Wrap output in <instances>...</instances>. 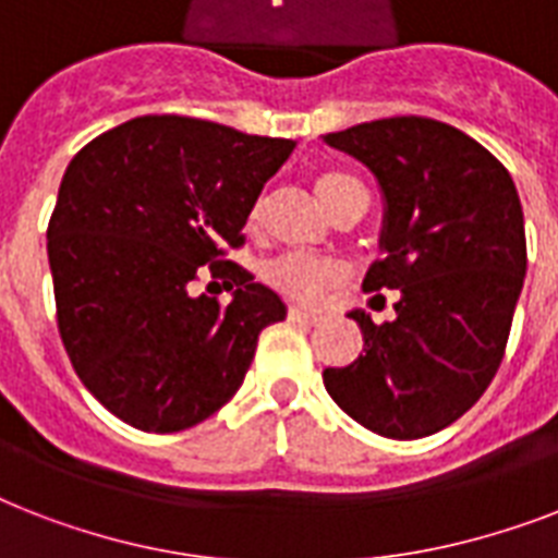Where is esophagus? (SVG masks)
<instances>
[{
    "label": "esophagus",
    "instance_id": "obj_1",
    "mask_svg": "<svg viewBox=\"0 0 558 558\" xmlns=\"http://www.w3.org/2000/svg\"><path fill=\"white\" fill-rule=\"evenodd\" d=\"M289 322L315 324L318 322V313H313V310H301V306H289Z\"/></svg>",
    "mask_w": 558,
    "mask_h": 558
}]
</instances>
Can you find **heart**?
Returning <instances> with one entry per match:
<instances>
[{"label":"heart","mask_w":558,"mask_h":558,"mask_svg":"<svg viewBox=\"0 0 558 558\" xmlns=\"http://www.w3.org/2000/svg\"><path fill=\"white\" fill-rule=\"evenodd\" d=\"M356 185H362V182L350 173H322L315 179V193L324 202V208L330 210L350 187ZM336 278H339V266L315 260L306 254H283L266 266V280L271 287L287 292L289 298H298V301H318L324 289L330 287Z\"/></svg>","instance_id":"1"}]
</instances>
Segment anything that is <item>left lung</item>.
I'll return each mask as SVG.
<instances>
[{"label": "left lung", "mask_w": 558, "mask_h": 558, "mask_svg": "<svg viewBox=\"0 0 558 558\" xmlns=\"http://www.w3.org/2000/svg\"><path fill=\"white\" fill-rule=\"evenodd\" d=\"M324 142L379 182L381 260L365 289H399L393 322L350 313L365 350L327 367L324 388L381 437H428L466 414L501 365L527 275L519 191L493 153L432 118H381Z\"/></svg>", "instance_id": "obj_1"}]
</instances>
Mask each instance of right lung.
<instances>
[{
    "label": "right lung",
    "instance_id": "1",
    "mask_svg": "<svg viewBox=\"0 0 558 558\" xmlns=\"http://www.w3.org/2000/svg\"><path fill=\"white\" fill-rule=\"evenodd\" d=\"M295 150L182 116H144L98 135L63 173L48 222L57 327L100 405L133 428L185 432L234 397L263 327L287 304L226 248L263 185ZM232 304L192 295L198 266Z\"/></svg>",
    "mask_w": 558,
    "mask_h": 558
}]
</instances>
